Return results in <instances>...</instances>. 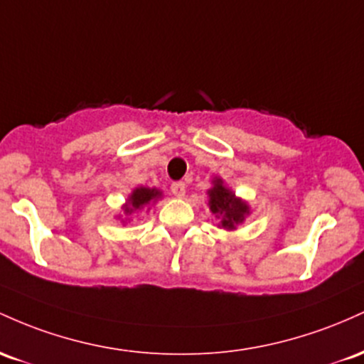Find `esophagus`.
Wrapping results in <instances>:
<instances>
[{"instance_id": "obj_1", "label": "esophagus", "mask_w": 364, "mask_h": 364, "mask_svg": "<svg viewBox=\"0 0 364 364\" xmlns=\"http://www.w3.org/2000/svg\"><path fill=\"white\" fill-rule=\"evenodd\" d=\"M170 191H171V194L175 196V198H183V194H186V183H183V182L171 183Z\"/></svg>"}]
</instances>
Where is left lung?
Instances as JSON below:
<instances>
[{
    "mask_svg": "<svg viewBox=\"0 0 364 364\" xmlns=\"http://www.w3.org/2000/svg\"><path fill=\"white\" fill-rule=\"evenodd\" d=\"M206 194L210 211L215 215V218L220 220L218 227L223 230H235L251 215V206L247 201L235 196L234 191L225 186L222 177H213Z\"/></svg>",
    "mask_w": 364,
    "mask_h": 364,
    "instance_id": "8db88e82",
    "label": "left lung"
}]
</instances>
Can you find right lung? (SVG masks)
I'll return each mask as SVG.
<instances>
[{"label": "right lung", "instance_id": "1", "mask_svg": "<svg viewBox=\"0 0 364 364\" xmlns=\"http://www.w3.org/2000/svg\"><path fill=\"white\" fill-rule=\"evenodd\" d=\"M161 198H163V193L158 189V187H146V186L134 187L132 193L129 194V198L125 199L124 204H122V213L124 215H117L115 218L122 220V223H125L127 222V218L124 220L122 216L141 213L142 210L149 211V208L160 201Z\"/></svg>", "mask_w": 364, "mask_h": 364}]
</instances>
